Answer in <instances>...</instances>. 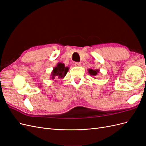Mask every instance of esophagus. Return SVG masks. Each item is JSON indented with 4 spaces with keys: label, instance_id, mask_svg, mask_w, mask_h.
<instances>
[{
    "label": "esophagus",
    "instance_id": "34e87169",
    "mask_svg": "<svg viewBox=\"0 0 146 146\" xmlns=\"http://www.w3.org/2000/svg\"><path fill=\"white\" fill-rule=\"evenodd\" d=\"M75 66H81V63L80 62H76L74 64Z\"/></svg>",
    "mask_w": 146,
    "mask_h": 146
}]
</instances>
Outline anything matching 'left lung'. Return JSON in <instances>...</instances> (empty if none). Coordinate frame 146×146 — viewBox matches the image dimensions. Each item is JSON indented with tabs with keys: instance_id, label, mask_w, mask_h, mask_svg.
Here are the masks:
<instances>
[{
	"instance_id": "left-lung-1",
	"label": "left lung",
	"mask_w": 146,
	"mask_h": 146,
	"mask_svg": "<svg viewBox=\"0 0 146 146\" xmlns=\"http://www.w3.org/2000/svg\"><path fill=\"white\" fill-rule=\"evenodd\" d=\"M88 73H89L90 74V76H96L98 75V74L99 72V70L98 69H89L88 70Z\"/></svg>"
}]
</instances>
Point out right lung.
Listing matches in <instances>:
<instances>
[{
	"mask_svg": "<svg viewBox=\"0 0 146 146\" xmlns=\"http://www.w3.org/2000/svg\"><path fill=\"white\" fill-rule=\"evenodd\" d=\"M69 69V68L68 67H66L64 63H57L56 66L54 68V69L51 72L50 78L52 80H54L55 78H63L66 76V75L67 74Z\"/></svg>",
	"mask_w": 146,
	"mask_h": 146,
	"instance_id": "right-lung-1",
	"label": "right lung"
}]
</instances>
